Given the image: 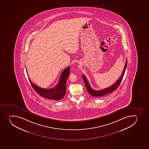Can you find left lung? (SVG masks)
<instances>
[{
  "instance_id": "obj_1",
  "label": "left lung",
  "mask_w": 149,
  "mask_h": 149,
  "mask_svg": "<svg viewBox=\"0 0 149 149\" xmlns=\"http://www.w3.org/2000/svg\"><path fill=\"white\" fill-rule=\"evenodd\" d=\"M127 60L126 59V62L125 64V68L123 70V72L122 73L121 76L119 78V79H118L116 82L115 84H114L113 85H111V86L109 87L108 88H105L103 90H98V91H96L93 89L90 86L89 83L88 82V80L86 78V77L84 75H82V77L84 80V84H85V87L86 88L87 91H88V92L92 96H95V97H100V96H104V95H107L108 94L111 93L115 91V90L117 89L118 87L119 86L121 81H122V79L123 78V76L125 74V71L126 70V66H127Z\"/></svg>"
}]
</instances>
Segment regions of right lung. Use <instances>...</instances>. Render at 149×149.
<instances>
[{
	"label": "right lung",
	"mask_w": 149,
	"mask_h": 149,
	"mask_svg": "<svg viewBox=\"0 0 149 149\" xmlns=\"http://www.w3.org/2000/svg\"><path fill=\"white\" fill-rule=\"evenodd\" d=\"M70 67H68L62 71L58 84L54 88L51 89L40 88L32 82L30 78H29V75L28 78L33 88L39 95L48 99L60 100L62 99L65 95L66 81L70 73Z\"/></svg>",
	"instance_id": "1"
}]
</instances>
